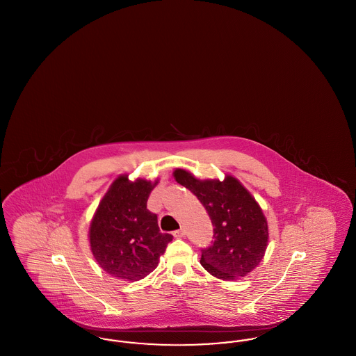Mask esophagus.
<instances>
[{
  "mask_svg": "<svg viewBox=\"0 0 356 356\" xmlns=\"http://www.w3.org/2000/svg\"><path fill=\"white\" fill-rule=\"evenodd\" d=\"M173 236L175 237H184L186 236V229L181 227L180 229H177V231H175L173 232Z\"/></svg>",
  "mask_w": 356,
  "mask_h": 356,
  "instance_id": "esophagus-1",
  "label": "esophagus"
}]
</instances>
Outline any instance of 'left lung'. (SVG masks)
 I'll use <instances>...</instances> for the list:
<instances>
[{
	"mask_svg": "<svg viewBox=\"0 0 356 356\" xmlns=\"http://www.w3.org/2000/svg\"><path fill=\"white\" fill-rule=\"evenodd\" d=\"M207 209L213 225V241L202 250L200 263L221 280H235L254 271L268 244V225L252 195L234 176L199 180L188 170L173 172Z\"/></svg>",
	"mask_w": 356,
	"mask_h": 356,
	"instance_id": "1",
	"label": "left lung"
}]
</instances>
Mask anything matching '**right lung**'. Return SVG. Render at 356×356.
I'll return each mask as SVG.
<instances>
[{
    "mask_svg": "<svg viewBox=\"0 0 356 356\" xmlns=\"http://www.w3.org/2000/svg\"><path fill=\"white\" fill-rule=\"evenodd\" d=\"M157 181H129L121 175L99 204L89 228L90 250L102 270L136 282L157 267L173 236L161 234L157 215L147 209Z\"/></svg>",
    "mask_w": 356,
    "mask_h": 356,
    "instance_id": "1",
    "label": "right lung"
}]
</instances>
